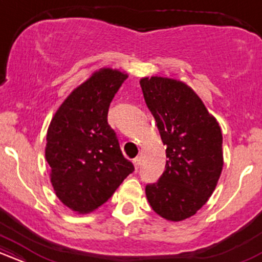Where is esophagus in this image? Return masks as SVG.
<instances>
[{
	"label": "esophagus",
	"mask_w": 262,
	"mask_h": 262,
	"mask_svg": "<svg viewBox=\"0 0 262 262\" xmlns=\"http://www.w3.org/2000/svg\"><path fill=\"white\" fill-rule=\"evenodd\" d=\"M133 164H134V166H135V169H139L140 167V158H135V159H133Z\"/></svg>",
	"instance_id": "esophagus-1"
}]
</instances>
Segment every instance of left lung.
<instances>
[{
  "label": "left lung",
  "mask_w": 262,
  "mask_h": 262,
  "mask_svg": "<svg viewBox=\"0 0 262 262\" xmlns=\"http://www.w3.org/2000/svg\"><path fill=\"white\" fill-rule=\"evenodd\" d=\"M144 100L166 145L164 173L145 187L151 208L167 221L196 214L223 169L221 127L193 90L165 77L140 80Z\"/></svg>",
  "instance_id": "obj_1"
}]
</instances>
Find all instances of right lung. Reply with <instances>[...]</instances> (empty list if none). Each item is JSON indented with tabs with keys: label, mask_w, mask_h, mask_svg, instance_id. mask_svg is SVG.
Wrapping results in <instances>:
<instances>
[{
	"label": "right lung",
	"mask_w": 262,
	"mask_h": 262,
	"mask_svg": "<svg viewBox=\"0 0 262 262\" xmlns=\"http://www.w3.org/2000/svg\"><path fill=\"white\" fill-rule=\"evenodd\" d=\"M128 75L102 69L70 93L53 117L45 158L56 196L89 213L107 202L134 166L122 154L108 108Z\"/></svg>",
	"instance_id": "obj_1"
}]
</instances>
